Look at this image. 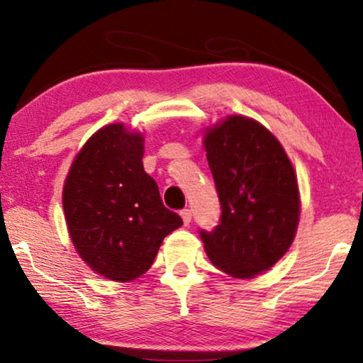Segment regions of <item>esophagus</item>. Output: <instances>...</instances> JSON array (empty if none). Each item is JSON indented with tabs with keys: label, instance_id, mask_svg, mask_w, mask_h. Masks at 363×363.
I'll use <instances>...</instances> for the list:
<instances>
[{
	"label": "esophagus",
	"instance_id": "1",
	"mask_svg": "<svg viewBox=\"0 0 363 363\" xmlns=\"http://www.w3.org/2000/svg\"><path fill=\"white\" fill-rule=\"evenodd\" d=\"M180 216H182V220H183V223H185V225H190V221H191V210H190V208H183V210L180 211Z\"/></svg>",
	"mask_w": 363,
	"mask_h": 363
}]
</instances>
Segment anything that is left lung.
Segmentation results:
<instances>
[{
	"mask_svg": "<svg viewBox=\"0 0 363 363\" xmlns=\"http://www.w3.org/2000/svg\"><path fill=\"white\" fill-rule=\"evenodd\" d=\"M205 150L221 216L200 238L218 269L250 279L274 266L294 240L301 211L294 168L266 127L241 116L210 128Z\"/></svg>",
	"mask_w": 363,
	"mask_h": 363,
	"instance_id": "obj_1",
	"label": "left lung"
}]
</instances>
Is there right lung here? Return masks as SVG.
I'll use <instances>...</instances> for the list:
<instances>
[{
	"label": "right lung",
	"mask_w": 363,
	"mask_h": 363,
	"mask_svg": "<svg viewBox=\"0 0 363 363\" xmlns=\"http://www.w3.org/2000/svg\"><path fill=\"white\" fill-rule=\"evenodd\" d=\"M143 137L122 123L97 130L74 158L62 191L69 235L97 274L127 282L150 269L163 238L183 225L143 170Z\"/></svg>",
	"instance_id": "obj_1"
}]
</instances>
